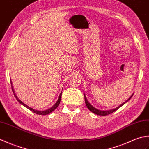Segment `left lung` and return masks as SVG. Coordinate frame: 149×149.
<instances>
[{
  "mask_svg": "<svg viewBox=\"0 0 149 149\" xmlns=\"http://www.w3.org/2000/svg\"><path fill=\"white\" fill-rule=\"evenodd\" d=\"M132 95H133V94H132V95H131L130 97H129V99L128 100H126L125 102H123V104H121V105H120L119 106H118L117 107H116V108L113 109L107 110V111H101V110H99V109H96L95 107H94L93 106H91V104H90L89 102H88V101L87 100V99H86V96H85V95H84V100H85V103H86V105L87 107L88 108V109H89L90 111H91V112L93 113L94 114H96V115H97L106 116V115H109V114L112 113H113V112H115V111H116L117 109H118L119 108V107H121L122 106H123V104H125L126 102H127L128 100H130V99H131V98L132 97Z\"/></svg>",
  "mask_w": 149,
  "mask_h": 149,
  "instance_id": "1",
  "label": "left lung"
}]
</instances>
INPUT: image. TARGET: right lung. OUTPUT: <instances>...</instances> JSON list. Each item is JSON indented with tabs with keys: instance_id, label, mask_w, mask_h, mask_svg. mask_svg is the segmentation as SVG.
Here are the masks:
<instances>
[{
	"instance_id": "add662e5",
	"label": "right lung",
	"mask_w": 149,
	"mask_h": 149,
	"mask_svg": "<svg viewBox=\"0 0 149 149\" xmlns=\"http://www.w3.org/2000/svg\"><path fill=\"white\" fill-rule=\"evenodd\" d=\"M11 88H12L13 93V94H14V95H15V98H16V99H17V100L18 101V102H20L21 104H22V105H23L24 106H25L26 107H27V109H29V110L32 111H33V113L37 114V115H49V114H50V113L52 112L53 111H54V110L57 108V107H58L59 104V103H60V101H61V97L62 92H61V93H60V95H59V98H58V100H57V102H56V104H54V105L52 107H51V108L48 109H46V110H45V111H38V110H35V109H33V108H31V107H29L28 106L26 105V104H25L24 103L22 102V101H21L20 99H18V98L17 97V96L16 95V94L15 93V91H14V89H13V87L12 82H11Z\"/></svg>"
}]
</instances>
